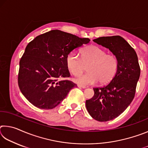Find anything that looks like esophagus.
<instances>
[{
    "instance_id": "esophagus-1",
    "label": "esophagus",
    "mask_w": 148,
    "mask_h": 148,
    "mask_svg": "<svg viewBox=\"0 0 148 148\" xmlns=\"http://www.w3.org/2000/svg\"><path fill=\"white\" fill-rule=\"evenodd\" d=\"M77 87H80V88H83V89H86V86H82V85H79V84L77 85Z\"/></svg>"
}]
</instances>
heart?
I'll return each mask as SVG.
<instances>
[{
    "mask_svg": "<svg viewBox=\"0 0 148 148\" xmlns=\"http://www.w3.org/2000/svg\"><path fill=\"white\" fill-rule=\"evenodd\" d=\"M67 69L72 74L77 76L87 66L88 73L81 75L75 79L77 84L89 86L97 84H106L114 78L117 70V61L112 55L97 46L84 47L80 51V57L75 52H71L66 57Z\"/></svg>",
    "mask_w": 148,
    "mask_h": 148,
    "instance_id": "heart-1",
    "label": "heart"
}]
</instances>
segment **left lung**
Wrapping results in <instances>:
<instances>
[{"mask_svg": "<svg viewBox=\"0 0 148 148\" xmlns=\"http://www.w3.org/2000/svg\"><path fill=\"white\" fill-rule=\"evenodd\" d=\"M93 41L109 49L117 61V70L114 78L106 86L93 88V97L87 100L86 103L92 118L99 121H108L118 117L131 103L140 68L136 51L121 36H102Z\"/></svg>", "mask_w": 148, "mask_h": 148, "instance_id": "1", "label": "left lung"}]
</instances>
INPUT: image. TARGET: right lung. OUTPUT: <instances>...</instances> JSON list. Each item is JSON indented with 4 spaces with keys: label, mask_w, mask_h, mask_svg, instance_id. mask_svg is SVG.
Here are the masks:
<instances>
[{
    "label": "right lung",
    "mask_w": 148,
    "mask_h": 148,
    "mask_svg": "<svg viewBox=\"0 0 148 148\" xmlns=\"http://www.w3.org/2000/svg\"><path fill=\"white\" fill-rule=\"evenodd\" d=\"M89 41L52 30L29 42L20 60L18 74L19 87L25 97L40 109H53L61 103L77 86L66 79L71 76L66 57Z\"/></svg>",
    "instance_id": "right-lung-1"
}]
</instances>
